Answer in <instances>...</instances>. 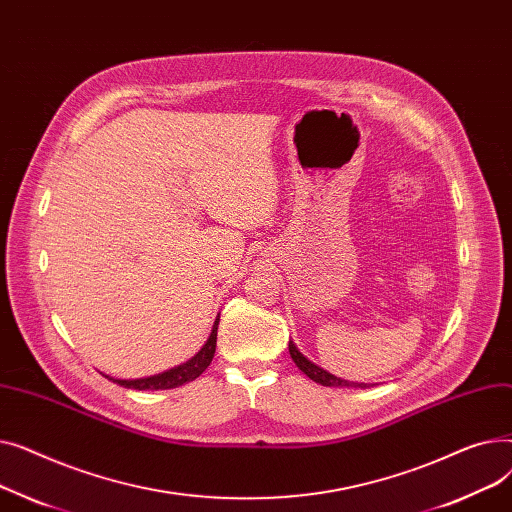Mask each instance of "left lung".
I'll use <instances>...</instances> for the list:
<instances>
[{
  "mask_svg": "<svg viewBox=\"0 0 512 512\" xmlns=\"http://www.w3.org/2000/svg\"><path fill=\"white\" fill-rule=\"evenodd\" d=\"M288 351H290V357H292V361L297 363V367L307 375L309 380H313L315 384H321V386H328V388H369V386H373V384H363V382H348V380H342V378H338V375H334V373H330L328 369H324V367H319L317 363H313L311 359H307L299 348H297V344H294L292 340L288 342Z\"/></svg>",
  "mask_w": 512,
  "mask_h": 512,
  "instance_id": "obj_1",
  "label": "left lung"
}]
</instances>
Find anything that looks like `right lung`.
<instances>
[{"instance_id":"1","label":"right lung","mask_w":512,"mask_h":512,"mask_svg":"<svg viewBox=\"0 0 512 512\" xmlns=\"http://www.w3.org/2000/svg\"><path fill=\"white\" fill-rule=\"evenodd\" d=\"M218 326H220V315L215 317L211 334L207 338V342L201 346V351L191 357L188 361L168 369L161 371L155 375H149V378H137V380H120V378H112V375H105L107 380H112L118 386L124 388H132V390H170V388H178L182 384H188L197 380L199 375L209 367L213 355H215V342H218Z\"/></svg>"}]
</instances>
